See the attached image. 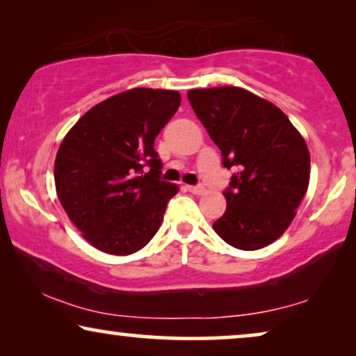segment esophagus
<instances>
[{"instance_id": "1", "label": "esophagus", "mask_w": 356, "mask_h": 356, "mask_svg": "<svg viewBox=\"0 0 356 356\" xmlns=\"http://www.w3.org/2000/svg\"><path fill=\"white\" fill-rule=\"evenodd\" d=\"M188 191L196 194V196H201V194L206 193V188L202 184H196V186H188Z\"/></svg>"}]
</instances>
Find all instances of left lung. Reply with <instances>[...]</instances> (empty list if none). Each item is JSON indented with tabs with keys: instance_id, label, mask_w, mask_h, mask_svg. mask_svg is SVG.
Listing matches in <instances>:
<instances>
[{
	"instance_id": "left-lung-1",
	"label": "left lung",
	"mask_w": 356,
	"mask_h": 356,
	"mask_svg": "<svg viewBox=\"0 0 356 356\" xmlns=\"http://www.w3.org/2000/svg\"><path fill=\"white\" fill-rule=\"evenodd\" d=\"M189 104L233 168L227 211L213 222L223 241L245 251L275 241L293 220L309 184V152L274 104L240 87L188 92Z\"/></svg>"
}]
</instances>
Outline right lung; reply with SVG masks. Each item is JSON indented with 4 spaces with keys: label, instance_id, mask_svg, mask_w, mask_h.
Wrapping results in <instances>:
<instances>
[{
    "label": "right lung",
    "instance_id": "add662e5",
    "mask_svg": "<svg viewBox=\"0 0 356 356\" xmlns=\"http://www.w3.org/2000/svg\"><path fill=\"white\" fill-rule=\"evenodd\" d=\"M179 104L175 90L121 92L87 111L63 139L55 160L58 199L97 250L133 254L157 233L178 186L160 179L154 140Z\"/></svg>",
    "mask_w": 356,
    "mask_h": 356
}]
</instances>
